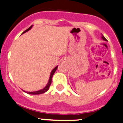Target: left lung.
I'll return each instance as SVG.
<instances>
[{"instance_id": "8db88e82", "label": "left lung", "mask_w": 123, "mask_h": 123, "mask_svg": "<svg viewBox=\"0 0 123 123\" xmlns=\"http://www.w3.org/2000/svg\"><path fill=\"white\" fill-rule=\"evenodd\" d=\"M101 38L103 39L104 40V41H107V39H106L105 38V37H104V36L103 35V34H102V37H101Z\"/></svg>"}]
</instances>
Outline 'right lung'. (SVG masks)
Segmentation results:
<instances>
[{"instance_id":"obj_1","label":"right lung","mask_w":123,"mask_h":123,"mask_svg":"<svg viewBox=\"0 0 123 123\" xmlns=\"http://www.w3.org/2000/svg\"><path fill=\"white\" fill-rule=\"evenodd\" d=\"M32 27H33V25H31L30 27H29V28H28L27 30H26L25 31H24V32H23V33H26V32H27L28 31H29L30 30H31V28H32ZM22 33V34H23ZM58 65L56 66L55 68H54L52 70V71L51 72V73H50V78H49V82H48L47 84L46 85V86L43 89H41V90H38V91H36V92H25V91H24L25 92H26L27 93H28V94H30V95H40V94H42V93H45L49 89V87H50V85H51V80H52V77L53 76L54 73H55V72H56V70H57V68H58Z\"/></svg>"}]
</instances>
